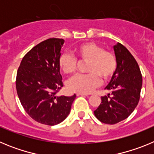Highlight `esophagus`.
I'll return each mask as SVG.
<instances>
[{
    "label": "esophagus",
    "instance_id": "esophagus-1",
    "mask_svg": "<svg viewBox=\"0 0 154 154\" xmlns=\"http://www.w3.org/2000/svg\"><path fill=\"white\" fill-rule=\"evenodd\" d=\"M76 95L77 96H89V94H87V93H82V92H77L76 93Z\"/></svg>",
    "mask_w": 154,
    "mask_h": 154
}]
</instances>
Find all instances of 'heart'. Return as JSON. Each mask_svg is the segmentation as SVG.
<instances>
[{
    "instance_id": "obj_1",
    "label": "heart",
    "mask_w": 154,
    "mask_h": 154,
    "mask_svg": "<svg viewBox=\"0 0 154 154\" xmlns=\"http://www.w3.org/2000/svg\"><path fill=\"white\" fill-rule=\"evenodd\" d=\"M77 58L82 62H89L87 75H76L68 81V89L72 92L89 93L101 84V77L109 79L116 69V58L112 53L104 51L101 46L93 42L84 43L75 50ZM58 65L67 75L74 73L77 69V59L68 53H63L58 59Z\"/></svg>"
}]
</instances>
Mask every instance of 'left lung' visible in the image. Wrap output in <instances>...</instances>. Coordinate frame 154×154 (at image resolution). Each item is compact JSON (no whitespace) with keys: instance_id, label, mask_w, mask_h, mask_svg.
<instances>
[{"instance_id":"8db88e82","label":"left lung","mask_w":154,"mask_h":154,"mask_svg":"<svg viewBox=\"0 0 154 154\" xmlns=\"http://www.w3.org/2000/svg\"><path fill=\"white\" fill-rule=\"evenodd\" d=\"M116 69L105 89L101 103L94 111L102 123L116 124L124 120L135 109L142 89V75L137 61L126 47L117 42L113 46Z\"/></svg>"}]
</instances>
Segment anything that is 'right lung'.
<instances>
[{"label": "right lung", "mask_w": 154, "mask_h": 154, "mask_svg": "<svg viewBox=\"0 0 154 154\" xmlns=\"http://www.w3.org/2000/svg\"><path fill=\"white\" fill-rule=\"evenodd\" d=\"M64 39L49 38L31 48L21 61L17 72L16 89L27 113L42 124L62 123L70 113L76 97L58 96L62 87L58 59Z\"/></svg>", "instance_id": "obj_1"}]
</instances>
